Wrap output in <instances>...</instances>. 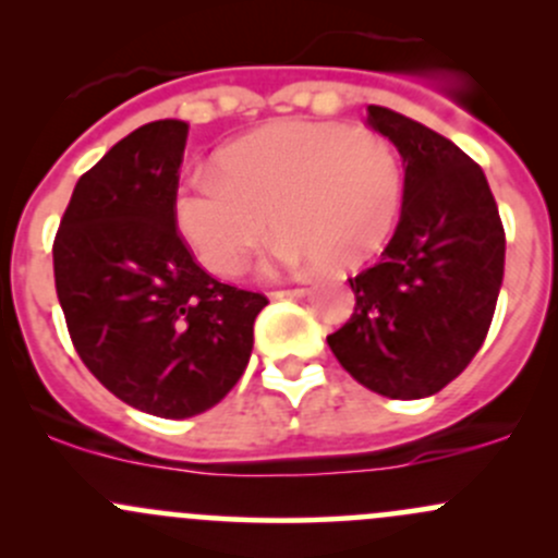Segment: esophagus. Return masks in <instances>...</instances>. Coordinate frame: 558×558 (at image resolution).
Wrapping results in <instances>:
<instances>
[{
	"mask_svg": "<svg viewBox=\"0 0 558 558\" xmlns=\"http://www.w3.org/2000/svg\"><path fill=\"white\" fill-rule=\"evenodd\" d=\"M305 289H283V291H272L269 300H296V296H305Z\"/></svg>",
	"mask_w": 558,
	"mask_h": 558,
	"instance_id": "1",
	"label": "esophagus"
}]
</instances>
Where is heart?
Instances as JSON below:
<instances>
[{"mask_svg":"<svg viewBox=\"0 0 558 558\" xmlns=\"http://www.w3.org/2000/svg\"><path fill=\"white\" fill-rule=\"evenodd\" d=\"M218 172H191L174 223L207 269L238 275L269 221V272L320 262L351 269L378 253L402 207V165L386 137L345 123L280 121L234 140Z\"/></svg>","mask_w":558,"mask_h":558,"instance_id":"b5f03b06","label":"heart"}]
</instances>
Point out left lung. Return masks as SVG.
<instances>
[{"label":"left lung","instance_id":"1","mask_svg":"<svg viewBox=\"0 0 558 558\" xmlns=\"http://www.w3.org/2000/svg\"><path fill=\"white\" fill-rule=\"evenodd\" d=\"M367 123L402 156V213L375 267L351 278V320L326 337L353 380L424 399L464 373L492 326L505 229L481 167L424 123L369 105Z\"/></svg>","mask_w":558,"mask_h":558}]
</instances>
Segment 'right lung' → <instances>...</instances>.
Here are the masks:
<instances>
[{"mask_svg": "<svg viewBox=\"0 0 558 558\" xmlns=\"http://www.w3.org/2000/svg\"><path fill=\"white\" fill-rule=\"evenodd\" d=\"M189 123L150 121L75 183L53 243L77 356L121 402L191 418L243 378L267 296L207 275L174 229Z\"/></svg>", "mask_w": 558, "mask_h": 558, "instance_id": "obj_1", "label": "right lung"}]
</instances>
